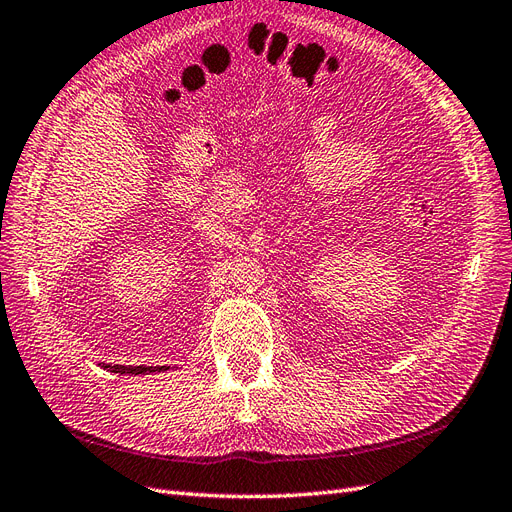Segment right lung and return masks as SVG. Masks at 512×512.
Returning <instances> with one entry per match:
<instances>
[{"mask_svg": "<svg viewBox=\"0 0 512 512\" xmlns=\"http://www.w3.org/2000/svg\"><path fill=\"white\" fill-rule=\"evenodd\" d=\"M100 367L120 375H148V373H160L169 369V367H143V364H139V367H130V364L128 367H124V364H100Z\"/></svg>", "mask_w": 512, "mask_h": 512, "instance_id": "1", "label": "right lung"}]
</instances>
